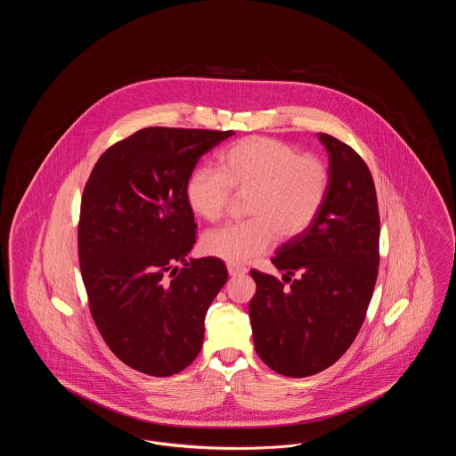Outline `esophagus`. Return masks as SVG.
I'll use <instances>...</instances> for the list:
<instances>
[{"label": "esophagus", "mask_w": 456, "mask_h": 456, "mask_svg": "<svg viewBox=\"0 0 456 456\" xmlns=\"http://www.w3.org/2000/svg\"><path fill=\"white\" fill-rule=\"evenodd\" d=\"M227 272H229V275H231V277H238V275H242V273H246L248 270H246L244 266H240V265H234V263H227Z\"/></svg>", "instance_id": "obj_1"}]
</instances>
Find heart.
I'll list each match as a JSON object with an SVG mask.
<instances>
[{
    "label": "heart",
    "instance_id": "heart-1",
    "mask_svg": "<svg viewBox=\"0 0 456 456\" xmlns=\"http://www.w3.org/2000/svg\"><path fill=\"white\" fill-rule=\"evenodd\" d=\"M218 170L191 174L186 195L208 222L225 217L234 196L248 198V220L210 231L201 240L208 256L234 265L261 256L275 238L289 242L303 236L330 190V169L320 155L268 136H249L229 147L218 157Z\"/></svg>",
    "mask_w": 456,
    "mask_h": 456
}]
</instances>
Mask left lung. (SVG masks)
<instances>
[{
    "mask_svg": "<svg viewBox=\"0 0 456 456\" xmlns=\"http://www.w3.org/2000/svg\"><path fill=\"white\" fill-rule=\"evenodd\" d=\"M318 136L330 160L325 205L303 236L272 258L289 287L251 270L255 348L268 368L289 378L322 372L347 352L364 323L379 265V212L369 167L347 143Z\"/></svg>",
    "mask_w": 456,
    "mask_h": 456,
    "instance_id": "left-lung-1",
    "label": "left lung"
}]
</instances>
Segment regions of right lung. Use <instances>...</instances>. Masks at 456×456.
Masks as SVG:
<instances>
[{"label":"right lung","instance_id":"1","mask_svg":"<svg viewBox=\"0 0 456 456\" xmlns=\"http://www.w3.org/2000/svg\"><path fill=\"white\" fill-rule=\"evenodd\" d=\"M232 134L143 128L110 145L90 173L78 220L88 307L134 370L173 376L201 350L207 311L229 275L214 256L186 261L196 242L186 188L201 155Z\"/></svg>","mask_w":456,"mask_h":456}]
</instances>
